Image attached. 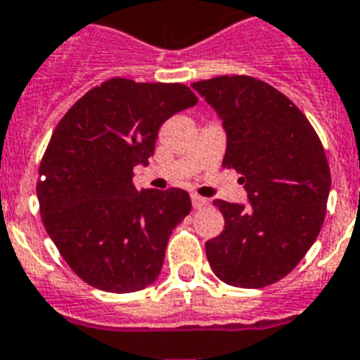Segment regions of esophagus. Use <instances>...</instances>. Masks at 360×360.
Instances as JSON below:
<instances>
[{
    "mask_svg": "<svg viewBox=\"0 0 360 360\" xmlns=\"http://www.w3.org/2000/svg\"><path fill=\"white\" fill-rule=\"evenodd\" d=\"M191 202H193V207H195V210H202V207H206L207 204H210V200L204 197H200V195H191Z\"/></svg>",
    "mask_w": 360,
    "mask_h": 360,
    "instance_id": "esophagus-1",
    "label": "esophagus"
}]
</instances>
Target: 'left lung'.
Returning a JSON list of instances; mask_svg holds the SVG:
<instances>
[{"label": "left lung", "instance_id": "1", "mask_svg": "<svg viewBox=\"0 0 360 360\" xmlns=\"http://www.w3.org/2000/svg\"><path fill=\"white\" fill-rule=\"evenodd\" d=\"M228 136L222 167L236 169L248 206L215 200L224 230L206 243L219 280L243 289L280 281L322 230L331 173L304 112L274 86L250 75L193 82Z\"/></svg>", "mask_w": 360, "mask_h": 360}]
</instances>
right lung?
<instances>
[{"instance_id":"1","label":"right lung","mask_w":360,"mask_h":360,"mask_svg":"<svg viewBox=\"0 0 360 360\" xmlns=\"http://www.w3.org/2000/svg\"><path fill=\"white\" fill-rule=\"evenodd\" d=\"M197 103L180 82L114 77L82 95L53 130L38 169L41 222L95 289L136 292L158 278L191 198L178 187L138 191L132 169L148 163L163 121Z\"/></svg>"}]
</instances>
